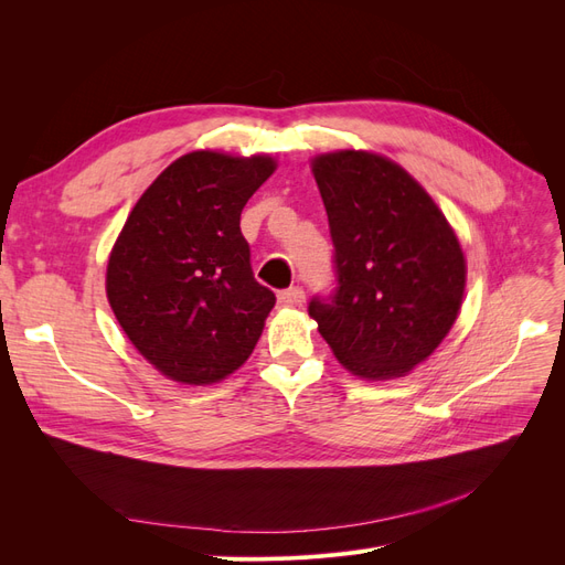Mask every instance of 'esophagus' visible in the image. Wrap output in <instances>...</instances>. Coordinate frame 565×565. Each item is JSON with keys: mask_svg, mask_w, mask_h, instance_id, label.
I'll use <instances>...</instances> for the list:
<instances>
[{"mask_svg": "<svg viewBox=\"0 0 565 565\" xmlns=\"http://www.w3.org/2000/svg\"><path fill=\"white\" fill-rule=\"evenodd\" d=\"M303 299L306 297H303L301 287H289V289H282V292H278V303L287 306V309H292V306H301Z\"/></svg>", "mask_w": 565, "mask_h": 565, "instance_id": "esophagus-1", "label": "esophagus"}]
</instances>
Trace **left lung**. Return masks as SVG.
I'll use <instances>...</instances> for the list:
<instances>
[{"label":"left lung","instance_id":"1","mask_svg":"<svg viewBox=\"0 0 565 565\" xmlns=\"http://www.w3.org/2000/svg\"><path fill=\"white\" fill-rule=\"evenodd\" d=\"M334 245L337 289L309 313L337 361L363 380L403 377L457 320L467 262L431 195L388 158L367 150L318 156Z\"/></svg>","mask_w":565,"mask_h":565}]
</instances>
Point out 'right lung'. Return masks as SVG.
<instances>
[{
  "instance_id": "add662e5",
  "label": "right lung",
  "mask_w": 565,
  "mask_h": 565,
  "mask_svg": "<svg viewBox=\"0 0 565 565\" xmlns=\"http://www.w3.org/2000/svg\"><path fill=\"white\" fill-rule=\"evenodd\" d=\"M273 172L268 156H181L134 204L110 252L106 292L125 334L181 384L241 367L276 295L254 280L241 214Z\"/></svg>"
}]
</instances>
